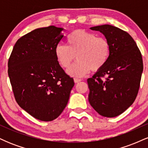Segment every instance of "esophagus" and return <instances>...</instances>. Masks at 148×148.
<instances>
[{"instance_id": "34e87169", "label": "esophagus", "mask_w": 148, "mask_h": 148, "mask_svg": "<svg viewBox=\"0 0 148 148\" xmlns=\"http://www.w3.org/2000/svg\"><path fill=\"white\" fill-rule=\"evenodd\" d=\"M81 79H74V83H75V84H77V83H79V82H80V81H81Z\"/></svg>"}]
</instances>
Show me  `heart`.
I'll list each match as a JSON object with an SVG mask.
<instances>
[{
    "label": "heart",
    "mask_w": 148,
    "mask_h": 148,
    "mask_svg": "<svg viewBox=\"0 0 148 148\" xmlns=\"http://www.w3.org/2000/svg\"><path fill=\"white\" fill-rule=\"evenodd\" d=\"M67 46L58 45L55 49L57 60L67 68L77 58V62L67 69L69 75L81 78L90 72L102 69L109 58L111 46L106 39L97 37L85 30H76L67 35Z\"/></svg>",
    "instance_id": "obj_1"
}]
</instances>
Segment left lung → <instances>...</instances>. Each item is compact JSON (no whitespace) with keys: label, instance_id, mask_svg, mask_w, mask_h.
I'll return each instance as SVG.
<instances>
[{"label":"left lung","instance_id":"1","mask_svg":"<svg viewBox=\"0 0 148 148\" xmlns=\"http://www.w3.org/2000/svg\"><path fill=\"white\" fill-rule=\"evenodd\" d=\"M90 29L104 35L111 53L104 67L87 80L88 100L99 115L113 118L126 111L136 98L143 70L142 56L127 32L108 24Z\"/></svg>","mask_w":148,"mask_h":148}]
</instances>
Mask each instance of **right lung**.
<instances>
[{"label": "right lung", "mask_w": 148, "mask_h": 148, "mask_svg": "<svg viewBox=\"0 0 148 148\" xmlns=\"http://www.w3.org/2000/svg\"><path fill=\"white\" fill-rule=\"evenodd\" d=\"M63 30L50 25L23 35L8 61V76L16 102L41 121H52L61 114L74 86L55 55Z\"/></svg>", "instance_id": "right-lung-1"}]
</instances>
